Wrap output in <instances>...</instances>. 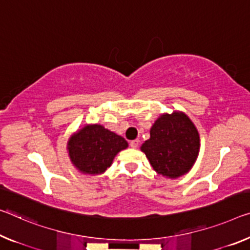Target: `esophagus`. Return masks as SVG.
<instances>
[{
	"label": "esophagus",
	"instance_id": "34e87169",
	"mask_svg": "<svg viewBox=\"0 0 250 250\" xmlns=\"http://www.w3.org/2000/svg\"><path fill=\"white\" fill-rule=\"evenodd\" d=\"M138 144H140V141L138 140H133V141H130V143H129L130 147H133V148H136L138 146Z\"/></svg>",
	"mask_w": 250,
	"mask_h": 250
}]
</instances>
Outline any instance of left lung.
Returning <instances> with one entry per match:
<instances>
[{
	"label": "left lung",
	"mask_w": 250,
	"mask_h": 250,
	"mask_svg": "<svg viewBox=\"0 0 250 250\" xmlns=\"http://www.w3.org/2000/svg\"><path fill=\"white\" fill-rule=\"evenodd\" d=\"M149 134L141 149L157 173L178 178L190 170L199 154L200 138L188 116L178 112L162 115Z\"/></svg>",
	"instance_id": "8db88e82"
}]
</instances>
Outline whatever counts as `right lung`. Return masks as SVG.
<instances>
[{
    "mask_svg": "<svg viewBox=\"0 0 250 250\" xmlns=\"http://www.w3.org/2000/svg\"><path fill=\"white\" fill-rule=\"evenodd\" d=\"M127 147L122 136L102 125L85 126L68 142L69 156L75 167L86 174H101L110 167L115 155Z\"/></svg>",
    "mask_w": 250,
    "mask_h": 250,
    "instance_id": "1",
    "label": "right lung"
}]
</instances>
